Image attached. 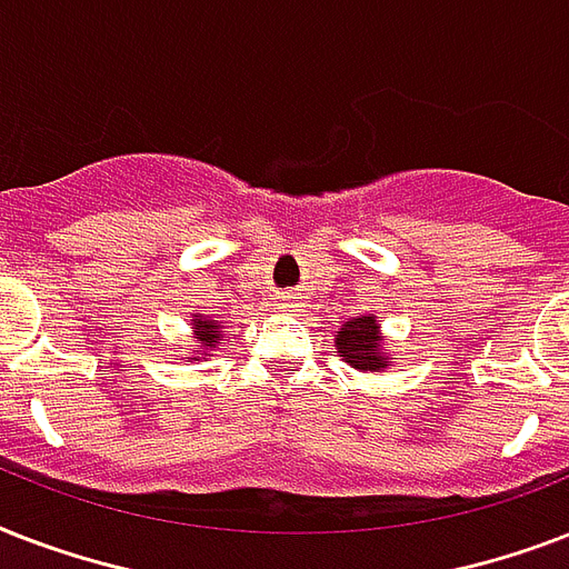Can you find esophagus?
<instances>
[{
	"label": "esophagus",
	"mask_w": 569,
	"mask_h": 569,
	"mask_svg": "<svg viewBox=\"0 0 569 569\" xmlns=\"http://www.w3.org/2000/svg\"><path fill=\"white\" fill-rule=\"evenodd\" d=\"M280 303H283V307H289V303H292V295H280Z\"/></svg>",
	"instance_id": "obj_1"
}]
</instances>
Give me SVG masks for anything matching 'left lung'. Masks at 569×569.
I'll list each match as a JSON object with an SVG mask.
<instances>
[{"mask_svg":"<svg viewBox=\"0 0 569 569\" xmlns=\"http://www.w3.org/2000/svg\"><path fill=\"white\" fill-rule=\"evenodd\" d=\"M337 351L348 366H355L360 372H383L396 360V357L383 351L378 319H375L372 312L346 321L337 330Z\"/></svg>","mask_w":569,"mask_h":569,"instance_id":"obj_1","label":"left lung"}]
</instances>
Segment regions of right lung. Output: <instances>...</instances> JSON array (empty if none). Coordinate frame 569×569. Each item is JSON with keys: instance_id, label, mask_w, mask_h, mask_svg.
<instances>
[{"instance_id": "add662e5", "label": "right lung", "mask_w": 569, "mask_h": 569, "mask_svg": "<svg viewBox=\"0 0 569 569\" xmlns=\"http://www.w3.org/2000/svg\"><path fill=\"white\" fill-rule=\"evenodd\" d=\"M191 325H194V339L203 348H214V342L221 339V325H218V321L203 319V316H194V319H191ZM189 360H197V357H189Z\"/></svg>"}]
</instances>
